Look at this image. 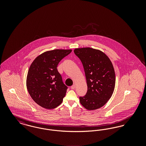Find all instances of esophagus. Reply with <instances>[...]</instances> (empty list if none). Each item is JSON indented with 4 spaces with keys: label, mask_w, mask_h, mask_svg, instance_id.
Returning a JSON list of instances; mask_svg holds the SVG:
<instances>
[{
    "label": "esophagus",
    "mask_w": 146,
    "mask_h": 146,
    "mask_svg": "<svg viewBox=\"0 0 146 146\" xmlns=\"http://www.w3.org/2000/svg\"><path fill=\"white\" fill-rule=\"evenodd\" d=\"M75 88H76V85H75L74 84L73 85L71 86V89H72V90H74Z\"/></svg>",
    "instance_id": "34e87169"
}]
</instances>
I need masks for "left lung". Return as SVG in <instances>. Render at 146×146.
Instances as JSON below:
<instances>
[{
    "mask_svg": "<svg viewBox=\"0 0 146 146\" xmlns=\"http://www.w3.org/2000/svg\"><path fill=\"white\" fill-rule=\"evenodd\" d=\"M74 54L82 61L88 86L80 104L88 110H95L110 99L115 88V74L110 59L102 51L91 48H77Z\"/></svg>",
    "mask_w": 146,
    "mask_h": 146,
    "instance_id": "left-lung-1",
    "label": "left lung"
}]
</instances>
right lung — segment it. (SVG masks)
<instances>
[{"label": "right lung", "mask_w": 146, "mask_h": 146, "mask_svg": "<svg viewBox=\"0 0 146 146\" xmlns=\"http://www.w3.org/2000/svg\"><path fill=\"white\" fill-rule=\"evenodd\" d=\"M72 50L55 49L37 56L28 70L26 86L35 103L42 107L54 109L62 102L67 86L62 82L57 67Z\"/></svg>", "instance_id": "add662e5"}]
</instances>
